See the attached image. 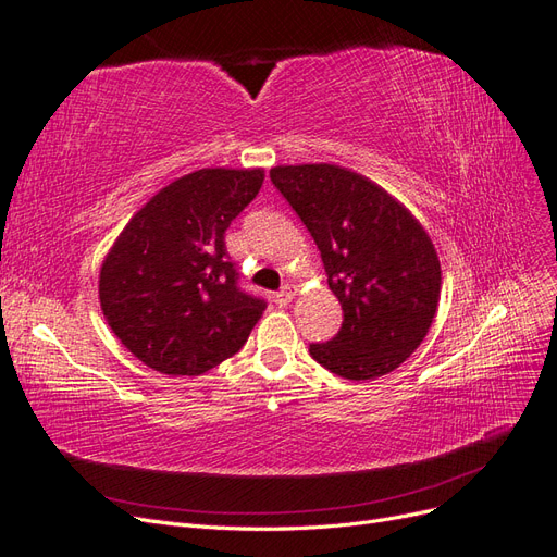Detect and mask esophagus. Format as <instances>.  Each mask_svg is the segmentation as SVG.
I'll list each match as a JSON object with an SVG mask.
<instances>
[{
	"mask_svg": "<svg viewBox=\"0 0 557 557\" xmlns=\"http://www.w3.org/2000/svg\"><path fill=\"white\" fill-rule=\"evenodd\" d=\"M293 299H295V288H293V285H285L283 290H278V293L274 295V301H276L278 307H288Z\"/></svg>",
	"mask_w": 557,
	"mask_h": 557,
	"instance_id": "obj_1",
	"label": "esophagus"
}]
</instances>
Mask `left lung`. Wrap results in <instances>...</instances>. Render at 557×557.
I'll list each match as a JSON object with an SVG mask.
<instances>
[{"instance_id": "left-lung-1", "label": "left lung", "mask_w": 557, "mask_h": 557, "mask_svg": "<svg viewBox=\"0 0 557 557\" xmlns=\"http://www.w3.org/2000/svg\"><path fill=\"white\" fill-rule=\"evenodd\" d=\"M269 176L311 232L344 309L339 334L311 344L313 360L350 381L395 372L440 307L442 264L430 234L399 199L346 166L278 164Z\"/></svg>"}]
</instances>
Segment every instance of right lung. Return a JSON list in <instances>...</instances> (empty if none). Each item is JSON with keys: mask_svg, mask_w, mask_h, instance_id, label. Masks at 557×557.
Listing matches in <instances>:
<instances>
[{"mask_svg": "<svg viewBox=\"0 0 557 557\" xmlns=\"http://www.w3.org/2000/svg\"><path fill=\"white\" fill-rule=\"evenodd\" d=\"M264 170L207 166L150 197L99 269V307L134 358L199 376L232 358L267 305L237 288L225 230L262 188Z\"/></svg>", "mask_w": 557, "mask_h": 557, "instance_id": "right-lung-1", "label": "right lung"}]
</instances>
